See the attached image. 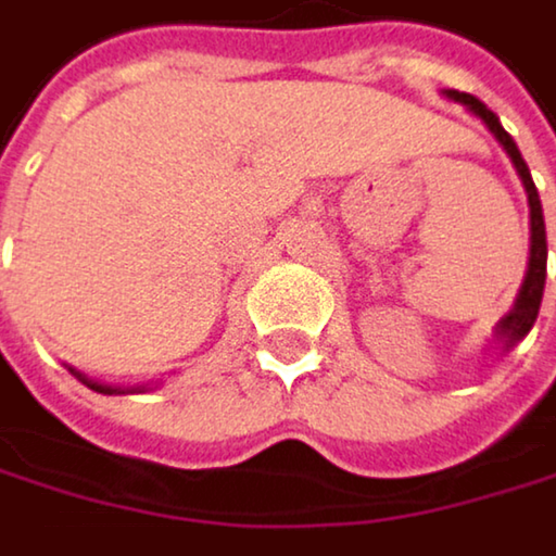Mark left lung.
Segmentation results:
<instances>
[{"mask_svg":"<svg viewBox=\"0 0 556 556\" xmlns=\"http://www.w3.org/2000/svg\"><path fill=\"white\" fill-rule=\"evenodd\" d=\"M445 94H448L452 101L465 104L475 117H481V122L488 125V131L497 138V144L507 151L514 170H518V177H521V184H525V190H528V207H531V260H528V273H525V283H521L518 300H514L510 313L497 323V339L510 349L514 342H521V339L531 332V326H534V319H538V309H541V296H544V280H547V230H544L541 197H538V187H534V180H531V170H528V164H525L518 144H514V138L501 128L497 114H494L484 101H478L475 94H465V91H455V88H448Z\"/></svg>","mask_w":556,"mask_h":556,"instance_id":"8db88e82","label":"left lung"}]
</instances>
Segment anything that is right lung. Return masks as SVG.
<instances>
[{"mask_svg":"<svg viewBox=\"0 0 556 556\" xmlns=\"http://www.w3.org/2000/svg\"><path fill=\"white\" fill-rule=\"evenodd\" d=\"M72 372H75V369H72ZM75 376H78V379H81V382H85L88 389H94V392H101V395H114V392H125V389H111V386H104V382H94V379H85L81 372H75Z\"/></svg>","mask_w":556,"mask_h":556,"instance_id":"right-lung-1","label":"right lung"}]
</instances>
